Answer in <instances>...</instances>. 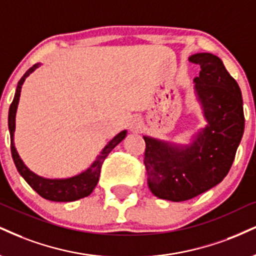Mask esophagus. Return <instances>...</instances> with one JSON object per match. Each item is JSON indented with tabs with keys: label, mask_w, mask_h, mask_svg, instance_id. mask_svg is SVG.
Wrapping results in <instances>:
<instances>
[{
	"label": "esophagus",
	"mask_w": 256,
	"mask_h": 256,
	"mask_svg": "<svg viewBox=\"0 0 256 256\" xmlns=\"http://www.w3.org/2000/svg\"><path fill=\"white\" fill-rule=\"evenodd\" d=\"M128 128H130V130L132 132H138L142 130V128H143V122H142L140 118L134 116V118H131L130 122H128Z\"/></svg>",
	"instance_id": "obj_1"
}]
</instances>
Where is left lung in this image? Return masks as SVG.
<instances>
[{"label": "left lung", "instance_id": "left-lung-1", "mask_svg": "<svg viewBox=\"0 0 256 256\" xmlns=\"http://www.w3.org/2000/svg\"><path fill=\"white\" fill-rule=\"evenodd\" d=\"M190 60L200 66L193 90L206 124L190 136L188 144L143 136L149 190L160 199L176 202L222 182L244 131L241 89L220 58L202 52Z\"/></svg>", "mask_w": 256, "mask_h": 256}]
</instances>
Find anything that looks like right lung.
Here are the masks:
<instances>
[{
  "instance_id": "obj_1",
  "label": "right lung",
  "mask_w": 256,
  "mask_h": 256,
  "mask_svg": "<svg viewBox=\"0 0 256 256\" xmlns=\"http://www.w3.org/2000/svg\"><path fill=\"white\" fill-rule=\"evenodd\" d=\"M42 63H36L32 68H30L21 80L18 82L16 92H15L13 102L9 107V114H8V128L9 134H10V150L12 156H13L15 167L19 172L21 176H22L26 182L36 190V193L42 198L51 200V202H75V200L82 199L84 196H90L93 192L95 186L98 184V178H100L101 166L104 161V158L108 156V154L112 152L114 148L122 142L128 134V130L120 131L118 134L110 140L108 143L102 148L100 154L95 158L93 162L90 163L88 168L82 170L81 173L74 175L70 178H50L40 176L36 174L24 164V162L21 160L19 152H18L16 148L14 143V132H15V118H16V110L19 106L21 88L26 80L32 72H34Z\"/></svg>"
}]
</instances>
